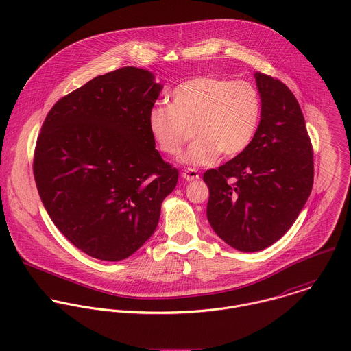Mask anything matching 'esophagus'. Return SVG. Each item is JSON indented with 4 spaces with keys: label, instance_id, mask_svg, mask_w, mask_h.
<instances>
[{
    "label": "esophagus",
    "instance_id": "obj_1",
    "mask_svg": "<svg viewBox=\"0 0 351 351\" xmlns=\"http://www.w3.org/2000/svg\"><path fill=\"white\" fill-rule=\"evenodd\" d=\"M182 178L186 181V182H192V181H196L200 178L199 173L193 169H186L182 171Z\"/></svg>",
    "mask_w": 351,
    "mask_h": 351
}]
</instances>
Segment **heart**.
I'll return each mask as SVG.
<instances>
[{
	"label": "heart",
	"instance_id": "obj_1",
	"mask_svg": "<svg viewBox=\"0 0 351 351\" xmlns=\"http://www.w3.org/2000/svg\"><path fill=\"white\" fill-rule=\"evenodd\" d=\"M259 117V95L249 82L197 77L173 90L170 106L154 105L147 127L159 150L167 155L181 151L192 127L196 139L178 162L199 167L212 165L221 152L232 158L246 150Z\"/></svg>",
	"mask_w": 351,
	"mask_h": 351
}]
</instances>
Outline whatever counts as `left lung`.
Returning <instances> with one entry per match:
<instances>
[{"label":"left lung","mask_w":351,"mask_h":351,"mask_svg":"<svg viewBox=\"0 0 351 351\" xmlns=\"http://www.w3.org/2000/svg\"><path fill=\"white\" fill-rule=\"evenodd\" d=\"M261 121L249 147L204 173L206 217L227 245L263 250L285 235L313 185V152L300 105L278 80L255 73Z\"/></svg>","instance_id":"1"}]
</instances>
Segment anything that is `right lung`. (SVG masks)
<instances>
[{"label":"right lung","instance_id":"add662e5","mask_svg":"<svg viewBox=\"0 0 351 351\" xmlns=\"http://www.w3.org/2000/svg\"><path fill=\"white\" fill-rule=\"evenodd\" d=\"M163 85L139 67L90 80L58 101L38 138L34 176L56 228L85 254L116 262L154 234L178 170L147 127Z\"/></svg>","mask_w":351,"mask_h":351}]
</instances>
